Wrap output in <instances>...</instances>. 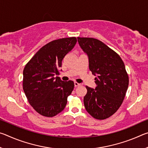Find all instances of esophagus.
Masks as SVG:
<instances>
[{
    "mask_svg": "<svg viewBox=\"0 0 148 148\" xmlns=\"http://www.w3.org/2000/svg\"><path fill=\"white\" fill-rule=\"evenodd\" d=\"M80 84L77 83V82H74V86L75 87H77V86H79Z\"/></svg>",
    "mask_w": 148,
    "mask_h": 148,
    "instance_id": "34e87169",
    "label": "esophagus"
}]
</instances>
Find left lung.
Wrapping results in <instances>:
<instances>
[{
  "label": "left lung",
  "mask_w": 148,
  "mask_h": 148,
  "mask_svg": "<svg viewBox=\"0 0 148 148\" xmlns=\"http://www.w3.org/2000/svg\"><path fill=\"white\" fill-rule=\"evenodd\" d=\"M79 46L89 59V68L95 75L97 86H86L84 98L87 112L97 119L112 116L121 106L129 86V76L123 61L114 50L93 38L77 37Z\"/></svg>",
  "instance_id": "1"
}]
</instances>
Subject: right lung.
<instances>
[{
	"label": "right lung",
	"mask_w": 148,
	"mask_h": 148,
	"mask_svg": "<svg viewBox=\"0 0 148 148\" xmlns=\"http://www.w3.org/2000/svg\"><path fill=\"white\" fill-rule=\"evenodd\" d=\"M76 37L61 38L41 47L23 70V88L32 107L42 116L53 117L66 106L74 82L58 76L64 56L76 44Z\"/></svg>",
	"instance_id": "obj_1"
}]
</instances>
